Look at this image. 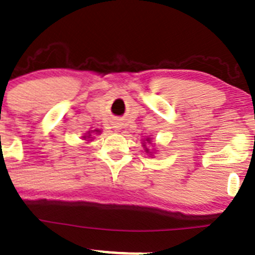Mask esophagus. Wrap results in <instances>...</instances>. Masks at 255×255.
I'll list each match as a JSON object with an SVG mask.
<instances>
[{
  "mask_svg": "<svg viewBox=\"0 0 255 255\" xmlns=\"http://www.w3.org/2000/svg\"><path fill=\"white\" fill-rule=\"evenodd\" d=\"M120 123H115V126H113V128H116V129H120Z\"/></svg>",
  "mask_w": 255,
  "mask_h": 255,
  "instance_id": "obj_1",
  "label": "esophagus"
}]
</instances>
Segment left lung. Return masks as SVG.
I'll return each instance as SVG.
<instances>
[{
  "instance_id": "obj_1",
  "label": "left lung",
  "mask_w": 255,
  "mask_h": 255,
  "mask_svg": "<svg viewBox=\"0 0 255 255\" xmlns=\"http://www.w3.org/2000/svg\"><path fill=\"white\" fill-rule=\"evenodd\" d=\"M145 140H147V142H148V143H150V139H149V138H147V139H145ZM144 143H145V142H144ZM143 145H144V148H145V152H147V153H148V152H149V149H148V148H147V147H145V144H143Z\"/></svg>"
}]
</instances>
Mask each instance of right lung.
<instances>
[{"label":"right lung","mask_w":255,"mask_h":255,"mask_svg":"<svg viewBox=\"0 0 255 255\" xmlns=\"http://www.w3.org/2000/svg\"><path fill=\"white\" fill-rule=\"evenodd\" d=\"M95 132H97V133H101V130H100V129H96ZM83 138H91V134H90V133H88V135H85V137H83Z\"/></svg>","instance_id":"obj_1"}]
</instances>
